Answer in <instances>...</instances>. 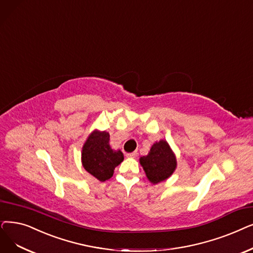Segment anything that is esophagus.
Segmentation results:
<instances>
[{"label":"esophagus","mask_w":253,"mask_h":253,"mask_svg":"<svg viewBox=\"0 0 253 253\" xmlns=\"http://www.w3.org/2000/svg\"><path fill=\"white\" fill-rule=\"evenodd\" d=\"M136 152H132V153H127L126 156L127 157H130V158H135L136 157Z\"/></svg>","instance_id":"esophagus-1"}]
</instances>
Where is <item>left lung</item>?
Listing matches in <instances>:
<instances>
[{
  "label": "left lung",
  "instance_id": "obj_1",
  "mask_svg": "<svg viewBox=\"0 0 253 253\" xmlns=\"http://www.w3.org/2000/svg\"><path fill=\"white\" fill-rule=\"evenodd\" d=\"M139 161L148 179L153 184L170 177L177 166L173 153L166 140L154 144L148 155L141 157Z\"/></svg>",
  "mask_w": 253,
  "mask_h": 253
}]
</instances>
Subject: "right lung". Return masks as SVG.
Segmentation results:
<instances>
[{"mask_svg": "<svg viewBox=\"0 0 253 253\" xmlns=\"http://www.w3.org/2000/svg\"><path fill=\"white\" fill-rule=\"evenodd\" d=\"M82 160L84 169L103 182L113 177L114 169L124 156L120 150L114 151L109 146L108 132L94 131L84 145Z\"/></svg>", "mask_w": 253, "mask_h": 253, "instance_id": "1", "label": "right lung"}]
</instances>
